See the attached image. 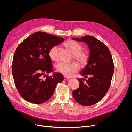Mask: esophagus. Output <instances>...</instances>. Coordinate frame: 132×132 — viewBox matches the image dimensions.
<instances>
[{"instance_id":"1","label":"esophagus","mask_w":132,"mask_h":132,"mask_svg":"<svg viewBox=\"0 0 132 132\" xmlns=\"http://www.w3.org/2000/svg\"><path fill=\"white\" fill-rule=\"evenodd\" d=\"M69 79H70V78L67 77H66V76H64V80L67 81V80H68Z\"/></svg>"}]
</instances>
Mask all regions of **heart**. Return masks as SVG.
Listing matches in <instances>:
<instances>
[{
	"label": "heart",
	"instance_id": "b5f03b06",
	"mask_svg": "<svg viewBox=\"0 0 132 132\" xmlns=\"http://www.w3.org/2000/svg\"><path fill=\"white\" fill-rule=\"evenodd\" d=\"M65 46L71 51L73 54V57L81 65H84L88 61L89 54L88 52L85 50H81L82 45L74 40H68L65 43ZM59 47L57 45L52 46L48 52V57L51 60L54 61L58 60ZM56 71L67 77H70L73 73L78 71L79 67L77 62L66 63L60 62L55 66Z\"/></svg>",
	"mask_w": 132,
	"mask_h": 132
}]
</instances>
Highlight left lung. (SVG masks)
<instances>
[{
    "mask_svg": "<svg viewBox=\"0 0 132 132\" xmlns=\"http://www.w3.org/2000/svg\"><path fill=\"white\" fill-rule=\"evenodd\" d=\"M73 39L85 42L90 49L88 63L80 72L88 79H78L79 88L73 92V96L80 104L90 106L100 102L109 90L114 72L112 55L106 45L93 36Z\"/></svg>",
    "mask_w": 132,
    "mask_h": 132,
    "instance_id": "8db88e82",
    "label": "left lung"
}]
</instances>
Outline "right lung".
Here are the masks:
<instances>
[{
  "mask_svg": "<svg viewBox=\"0 0 132 132\" xmlns=\"http://www.w3.org/2000/svg\"><path fill=\"white\" fill-rule=\"evenodd\" d=\"M64 40L62 37L39 31L31 34L16 48L12 72L18 91L26 101L34 104L46 102L51 97L57 84L64 80L60 73L48 74L53 71L48 50Z\"/></svg>",
  "mask_w": 132,
  "mask_h": 132,
  "instance_id": "obj_1",
  "label": "right lung"
}]
</instances>
